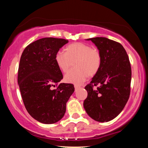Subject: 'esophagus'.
Returning a JSON list of instances; mask_svg holds the SVG:
<instances>
[{"label": "esophagus", "mask_w": 148, "mask_h": 148, "mask_svg": "<svg viewBox=\"0 0 148 148\" xmlns=\"http://www.w3.org/2000/svg\"><path fill=\"white\" fill-rule=\"evenodd\" d=\"M74 88H75V91H76L77 89L79 88V86H77V85H74Z\"/></svg>", "instance_id": "34e87169"}]
</instances>
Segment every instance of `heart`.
Segmentation results:
<instances>
[{"label":"heart","instance_id":"heart-1","mask_svg":"<svg viewBox=\"0 0 148 148\" xmlns=\"http://www.w3.org/2000/svg\"><path fill=\"white\" fill-rule=\"evenodd\" d=\"M55 61L63 72L68 71L74 62L75 68L65 74L64 81L80 85L86 81L88 75L92 76L98 72L101 64V56L98 49L88 44L76 42L67 46L65 52H57Z\"/></svg>","mask_w":148,"mask_h":148}]
</instances>
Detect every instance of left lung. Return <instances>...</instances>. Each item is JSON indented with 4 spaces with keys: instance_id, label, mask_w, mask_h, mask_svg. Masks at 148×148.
Masks as SVG:
<instances>
[{
    "instance_id": "left-lung-1",
    "label": "left lung",
    "mask_w": 148,
    "mask_h": 148,
    "mask_svg": "<svg viewBox=\"0 0 148 148\" xmlns=\"http://www.w3.org/2000/svg\"><path fill=\"white\" fill-rule=\"evenodd\" d=\"M91 40L101 56V67L85 89L87 97L84 102L87 114L99 122H108L123 110L131 91V67L127 52L121 44L104 37ZM99 86L97 90L93 85Z\"/></svg>"
}]
</instances>
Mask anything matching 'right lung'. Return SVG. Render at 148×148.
<instances>
[{"label":"right lung","instance_id":"right-lung-1","mask_svg":"<svg viewBox=\"0 0 148 148\" xmlns=\"http://www.w3.org/2000/svg\"><path fill=\"white\" fill-rule=\"evenodd\" d=\"M68 42L62 38L39 39L25 47L20 59L17 82L22 99L28 113L42 123L61 120L74 91V85L58 84L63 76L55 61L57 52Z\"/></svg>","mask_w":148,"mask_h":148}]
</instances>
